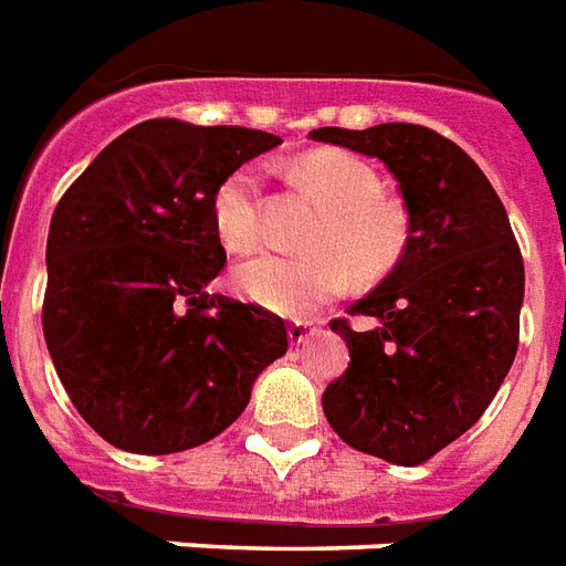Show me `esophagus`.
<instances>
[{"mask_svg":"<svg viewBox=\"0 0 566 566\" xmlns=\"http://www.w3.org/2000/svg\"><path fill=\"white\" fill-rule=\"evenodd\" d=\"M315 333H317V326L300 324V321H296V324L287 329V338H291V345H305V342L315 336Z\"/></svg>","mask_w":566,"mask_h":566,"instance_id":"34e87169","label":"esophagus"}]
</instances>
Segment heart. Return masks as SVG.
I'll list each match as a JSON object with an SVG mask.
<instances>
[{
	"label": "heart",
	"mask_w": 566,
	"mask_h": 566,
	"mask_svg": "<svg viewBox=\"0 0 566 566\" xmlns=\"http://www.w3.org/2000/svg\"><path fill=\"white\" fill-rule=\"evenodd\" d=\"M296 177L324 200L305 240L315 251L300 258L254 254L233 270V284L275 315L308 321L345 294L350 266L366 279L392 270L408 249L411 219L399 200L380 195L375 170L354 155H312L296 165ZM258 186V170L240 167L212 195V228L228 251H249L261 240Z\"/></svg>",
	"instance_id": "b5f03b06"
}]
</instances>
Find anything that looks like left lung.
<instances>
[{
    "label": "left lung",
    "mask_w": 566,
    "mask_h": 566,
    "mask_svg": "<svg viewBox=\"0 0 566 566\" xmlns=\"http://www.w3.org/2000/svg\"><path fill=\"white\" fill-rule=\"evenodd\" d=\"M312 140L380 158L411 219L387 279L329 324L350 363L324 392L345 443L384 462L422 464L474 426L516 359L525 263L474 158L426 125L317 128Z\"/></svg>",
    "instance_id": "8db88e82"
}]
</instances>
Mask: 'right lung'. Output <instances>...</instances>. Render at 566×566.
<instances>
[{
  "label": "right lung",
  "mask_w": 566,
  "mask_h": 566,
  "mask_svg": "<svg viewBox=\"0 0 566 566\" xmlns=\"http://www.w3.org/2000/svg\"><path fill=\"white\" fill-rule=\"evenodd\" d=\"M282 137L146 119L104 146L56 203L44 338L71 405L125 453L165 455L237 420L287 326L207 294L228 261L212 195Z\"/></svg>",
  "instance_id": "right-lung-1"
}]
</instances>
